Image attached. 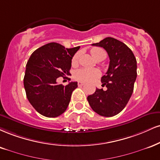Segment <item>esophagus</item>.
Masks as SVG:
<instances>
[{
  "label": "esophagus",
  "instance_id": "esophagus-1",
  "mask_svg": "<svg viewBox=\"0 0 160 160\" xmlns=\"http://www.w3.org/2000/svg\"><path fill=\"white\" fill-rule=\"evenodd\" d=\"M78 86H83L84 85V84H85V83H84V82H81V81H79L78 82Z\"/></svg>",
  "mask_w": 160,
  "mask_h": 160
}]
</instances>
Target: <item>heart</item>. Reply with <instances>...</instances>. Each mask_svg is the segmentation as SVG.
I'll list each match as a JSON object with an SVG mask.
<instances>
[{"instance_id": "1", "label": "heart", "mask_w": 160, "mask_h": 160, "mask_svg": "<svg viewBox=\"0 0 160 160\" xmlns=\"http://www.w3.org/2000/svg\"><path fill=\"white\" fill-rule=\"evenodd\" d=\"M91 53L92 55L95 58L97 59L98 58H101V57H106L107 56V53L103 49L101 48H93L91 50ZM79 59V53H76L74 54V57H73L72 63L73 65H76L78 62ZM101 75V72H99V70L96 68H80L78 70H77L76 72H74V77L75 79L77 80H80V81L83 82H90L94 80L95 79Z\"/></svg>"}]
</instances>
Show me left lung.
<instances>
[{"mask_svg": "<svg viewBox=\"0 0 160 160\" xmlns=\"http://www.w3.org/2000/svg\"><path fill=\"white\" fill-rule=\"evenodd\" d=\"M92 45L103 48L110 61L108 70L101 78L102 83L107 90L96 88L87 100L92 109L98 115L114 116L124 109L133 92L137 76L136 57L124 43L114 38H105Z\"/></svg>", "mask_w": 160, "mask_h": 160, "instance_id": "8db88e82", "label": "left lung"}]
</instances>
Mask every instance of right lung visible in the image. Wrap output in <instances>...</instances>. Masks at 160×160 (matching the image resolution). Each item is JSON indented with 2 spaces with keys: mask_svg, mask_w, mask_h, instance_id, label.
I'll list each match as a JSON object with an SVG mask.
<instances>
[{
  "mask_svg": "<svg viewBox=\"0 0 160 160\" xmlns=\"http://www.w3.org/2000/svg\"><path fill=\"white\" fill-rule=\"evenodd\" d=\"M79 49L80 46L65 48L51 42L36 50L28 61L24 78L27 98L44 116L55 118L66 110L78 82L63 86L57 84V79L70 74L72 57Z\"/></svg>",
  "mask_w": 160,
  "mask_h": 160,
  "instance_id": "obj_1",
  "label": "right lung"
}]
</instances>
